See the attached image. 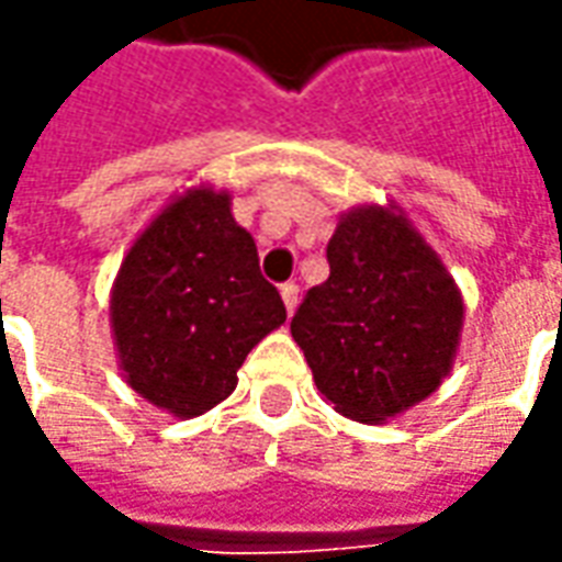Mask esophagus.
Wrapping results in <instances>:
<instances>
[{"mask_svg":"<svg viewBox=\"0 0 562 562\" xmlns=\"http://www.w3.org/2000/svg\"><path fill=\"white\" fill-rule=\"evenodd\" d=\"M281 300H284V308H288V315H293V308H296V300H300V288L288 281V284H281Z\"/></svg>","mask_w":562,"mask_h":562,"instance_id":"34e87169","label":"esophagus"}]
</instances>
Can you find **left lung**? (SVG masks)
Returning a JSON list of instances; mask_svg holds the SVG:
<instances>
[{
  "instance_id": "8db88e82",
  "label": "left lung",
  "mask_w": 562,
  "mask_h": 562,
  "mask_svg": "<svg viewBox=\"0 0 562 562\" xmlns=\"http://www.w3.org/2000/svg\"><path fill=\"white\" fill-rule=\"evenodd\" d=\"M327 262L330 278L305 293L290 333L324 401L348 419L382 425L450 376L462 290L397 201L339 216Z\"/></svg>"
}]
</instances>
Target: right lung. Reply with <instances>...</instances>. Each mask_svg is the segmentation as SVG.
I'll list each match as a JSON object with an SVG mask.
<instances>
[{
  "label": "right lung",
  "instance_id": "obj_1",
  "mask_svg": "<svg viewBox=\"0 0 562 562\" xmlns=\"http://www.w3.org/2000/svg\"><path fill=\"white\" fill-rule=\"evenodd\" d=\"M288 321L259 274L254 235L211 183L170 195L131 241L110 290V327L127 389L177 419L226 401L250 348Z\"/></svg>",
  "mask_w": 562,
  "mask_h": 562
}]
</instances>
